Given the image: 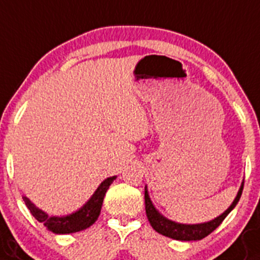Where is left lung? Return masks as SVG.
<instances>
[{"instance_id": "obj_1", "label": "left lung", "mask_w": 260, "mask_h": 260, "mask_svg": "<svg viewBox=\"0 0 260 260\" xmlns=\"http://www.w3.org/2000/svg\"><path fill=\"white\" fill-rule=\"evenodd\" d=\"M242 188H244V182L241 183V187H240L234 203L231 204V207L225 210L224 213H222L219 217L214 218V219L209 220V222L199 223V224H183V223L173 222V220L168 219V218L160 214L155 209L154 204L151 203V199H150L149 192H147V187H145V209H146L147 219H149L150 224L152 225V229L163 235V236L171 237L173 240H181V241L201 240L204 237H207L209 234H212L218 225L224 220V218L230 214V212L236 207V204L239 203L240 198H241Z\"/></svg>"}]
</instances>
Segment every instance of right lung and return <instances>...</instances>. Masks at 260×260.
Wrapping results in <instances>:
<instances>
[{"label":"right lung","instance_id":"obj_1","mask_svg":"<svg viewBox=\"0 0 260 260\" xmlns=\"http://www.w3.org/2000/svg\"><path fill=\"white\" fill-rule=\"evenodd\" d=\"M115 178L116 176H113L106 178L104 182H101V185L97 187V190L94 191L91 199L84 204L81 209L69 215H64V217H50L47 213L38 209L28 198L23 196V200L26 207H28V209L30 210L31 215L38 222L43 223L45 227H47L48 231L57 235L74 234V232H79L88 229V227H91L96 222L99 215H100L101 207H103V201L104 198H105L106 191H108L109 186L113 183V181Z\"/></svg>","mask_w":260,"mask_h":260}]
</instances>
